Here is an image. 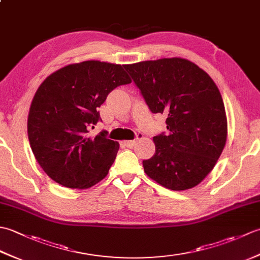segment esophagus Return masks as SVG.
Listing matches in <instances>:
<instances>
[{
    "label": "esophagus",
    "instance_id": "esophagus-1",
    "mask_svg": "<svg viewBox=\"0 0 260 260\" xmlns=\"http://www.w3.org/2000/svg\"><path fill=\"white\" fill-rule=\"evenodd\" d=\"M137 140H140L139 137H137V139H136L135 141H124V142H123V144H124L125 146H127V147H133V146L136 144Z\"/></svg>",
    "mask_w": 260,
    "mask_h": 260
}]
</instances>
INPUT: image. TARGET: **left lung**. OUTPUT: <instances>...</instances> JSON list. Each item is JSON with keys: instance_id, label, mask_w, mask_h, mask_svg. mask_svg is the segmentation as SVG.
<instances>
[{"instance_id": "1", "label": "left lung", "mask_w": 260, "mask_h": 260, "mask_svg": "<svg viewBox=\"0 0 260 260\" xmlns=\"http://www.w3.org/2000/svg\"><path fill=\"white\" fill-rule=\"evenodd\" d=\"M153 114L168 116L169 133L153 137L145 173L173 191L198 185L211 172L227 141V116L217 85L183 58L125 64Z\"/></svg>"}]
</instances>
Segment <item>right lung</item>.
I'll use <instances>...</instances> for the list:
<instances>
[{
    "instance_id": "obj_1",
    "label": "right lung",
    "mask_w": 260,
    "mask_h": 260,
    "mask_svg": "<svg viewBox=\"0 0 260 260\" xmlns=\"http://www.w3.org/2000/svg\"><path fill=\"white\" fill-rule=\"evenodd\" d=\"M124 66L88 60L54 71L38 88L27 117V136L49 178L70 189H88L108 174L119 144L103 131L88 135L108 93L132 80Z\"/></svg>"
}]
</instances>
